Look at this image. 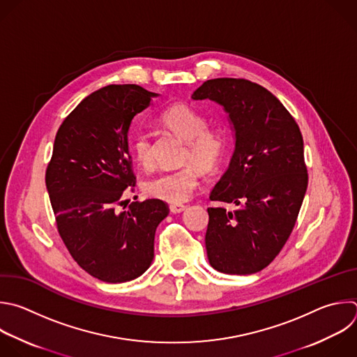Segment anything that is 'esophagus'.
I'll return each mask as SVG.
<instances>
[{"instance_id":"obj_1","label":"esophagus","mask_w":357,"mask_h":357,"mask_svg":"<svg viewBox=\"0 0 357 357\" xmlns=\"http://www.w3.org/2000/svg\"><path fill=\"white\" fill-rule=\"evenodd\" d=\"M185 208H186L185 204H171V206H169V210H171V213H174V214L182 213Z\"/></svg>"}]
</instances>
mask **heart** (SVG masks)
<instances>
[{"label":"heart","mask_w":357,"mask_h":357,"mask_svg":"<svg viewBox=\"0 0 357 357\" xmlns=\"http://www.w3.org/2000/svg\"><path fill=\"white\" fill-rule=\"evenodd\" d=\"M161 123L176 137L186 142L183 153L185 162H193L203 172H213L220 165L228 137L225 129L215 123L207 125L206 117L188 103H175L167 107L161 116ZM132 150L142 167L153 162V139L146 130H137L132 137ZM199 185V175L193 165L179 169L164 171L146 181L143 189L150 197L179 204L190 197Z\"/></svg>","instance_id":"obj_1"}]
</instances>
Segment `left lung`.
I'll use <instances>...</instances> for the list:
<instances>
[{"label": "left lung", "instance_id": "8db88e82", "mask_svg": "<svg viewBox=\"0 0 357 357\" xmlns=\"http://www.w3.org/2000/svg\"><path fill=\"white\" fill-rule=\"evenodd\" d=\"M193 99L222 105L235 130L229 167L210 199L206 250L210 265L227 275L266 268L294 228L308 185L298 125L266 88L244 78H214Z\"/></svg>", "mask_w": 357, "mask_h": 357}]
</instances>
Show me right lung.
Wrapping results in <instances>:
<instances>
[{
  "label": "right lung",
  "mask_w": 357,
  "mask_h": 357,
  "mask_svg": "<svg viewBox=\"0 0 357 357\" xmlns=\"http://www.w3.org/2000/svg\"><path fill=\"white\" fill-rule=\"evenodd\" d=\"M153 96L157 93L135 84L88 95L59 128L46 169L66 248L85 272L106 283L133 280L150 268L155 229L169 213L160 199L120 210L136 185L128 132Z\"/></svg>",
  "instance_id": "1"
}]
</instances>
